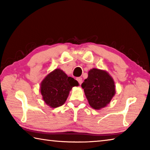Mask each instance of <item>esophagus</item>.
Returning a JSON list of instances; mask_svg holds the SVG:
<instances>
[{
  "label": "esophagus",
  "instance_id": "obj_1",
  "mask_svg": "<svg viewBox=\"0 0 150 150\" xmlns=\"http://www.w3.org/2000/svg\"><path fill=\"white\" fill-rule=\"evenodd\" d=\"M77 81H78L80 85L83 83V79H82V78H81V77H77Z\"/></svg>",
  "mask_w": 150,
  "mask_h": 150
}]
</instances>
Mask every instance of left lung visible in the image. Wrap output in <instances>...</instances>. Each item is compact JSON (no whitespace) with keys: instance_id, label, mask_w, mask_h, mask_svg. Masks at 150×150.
<instances>
[{"instance_id":"8db88e82","label":"left lung","mask_w":150,"mask_h":150,"mask_svg":"<svg viewBox=\"0 0 150 150\" xmlns=\"http://www.w3.org/2000/svg\"><path fill=\"white\" fill-rule=\"evenodd\" d=\"M81 87L88 104L95 110H100L109 104L116 93L115 81L106 71L98 69H91L87 79Z\"/></svg>"}]
</instances>
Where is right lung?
Wrapping results in <instances>:
<instances>
[{
	"instance_id": "1",
	"label": "right lung",
	"mask_w": 150,
	"mask_h": 150,
	"mask_svg": "<svg viewBox=\"0 0 150 150\" xmlns=\"http://www.w3.org/2000/svg\"><path fill=\"white\" fill-rule=\"evenodd\" d=\"M75 86H79L77 81L68 77L60 69H56L49 73L42 81L40 92L47 105L52 108H57L65 103L69 91Z\"/></svg>"
}]
</instances>
